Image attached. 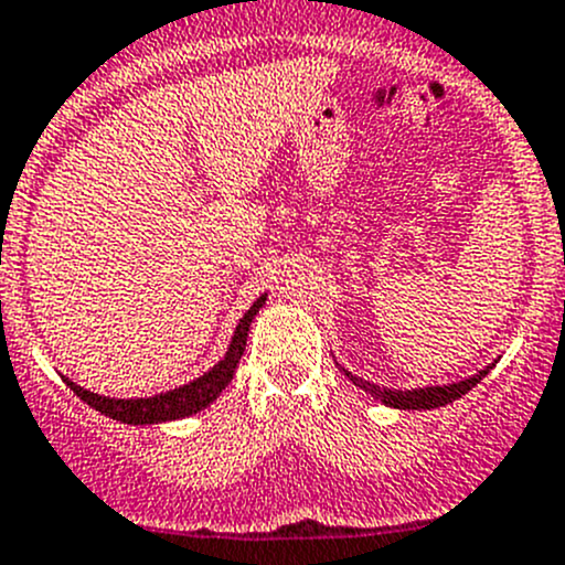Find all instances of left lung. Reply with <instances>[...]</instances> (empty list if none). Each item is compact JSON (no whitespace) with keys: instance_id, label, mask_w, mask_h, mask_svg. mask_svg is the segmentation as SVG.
<instances>
[{"instance_id":"obj_1","label":"left lung","mask_w":565,"mask_h":565,"mask_svg":"<svg viewBox=\"0 0 565 565\" xmlns=\"http://www.w3.org/2000/svg\"><path fill=\"white\" fill-rule=\"evenodd\" d=\"M488 369H491V366H488ZM488 369H482V372L475 374V377L460 380V383H452V385H429V388H416V391L380 388V385L369 383V380L354 377V374L347 372V369H341V372H343V377L352 380V383L358 385V388L369 391V394L377 396V399L385 402V405L399 407V411H429V407L449 405V402H455V399H460V396H463V394H469V391L475 388V385L480 383L482 377H486Z\"/></svg>"}]
</instances>
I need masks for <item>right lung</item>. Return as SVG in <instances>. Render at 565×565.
Listing matches in <instances>:
<instances>
[{"label": "right lung", "mask_w": 565, "mask_h": 565, "mask_svg": "<svg viewBox=\"0 0 565 565\" xmlns=\"http://www.w3.org/2000/svg\"><path fill=\"white\" fill-rule=\"evenodd\" d=\"M263 302H266V297L257 299V302L246 310L244 319L238 321L233 343H230L224 360H218V366H213L211 372L196 377L193 383L182 385V388L166 391V394L149 396V399H107V396L90 394V391L79 388V385L72 383V380H66V385L85 402V405H90L94 411L105 413V416L125 424H158V422H174V418L193 416V413H199L202 407L211 405V402L230 385V380H233L235 374V366H238L241 354H244L246 349L249 324L257 316V310L263 308Z\"/></svg>", "instance_id": "right-lung-1"}]
</instances>
